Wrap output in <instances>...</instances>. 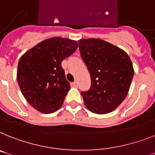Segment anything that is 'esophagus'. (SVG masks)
I'll list each match as a JSON object with an SVG mask.
<instances>
[{
    "label": "esophagus",
    "instance_id": "1",
    "mask_svg": "<svg viewBox=\"0 0 155 155\" xmlns=\"http://www.w3.org/2000/svg\"><path fill=\"white\" fill-rule=\"evenodd\" d=\"M72 85H74V87H78V82L77 81H74L72 83Z\"/></svg>",
    "mask_w": 155,
    "mask_h": 155
}]
</instances>
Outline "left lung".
Masks as SVG:
<instances>
[{
  "instance_id": "8db88e82",
  "label": "left lung",
  "mask_w": 155,
  "mask_h": 155,
  "mask_svg": "<svg viewBox=\"0 0 155 155\" xmlns=\"http://www.w3.org/2000/svg\"><path fill=\"white\" fill-rule=\"evenodd\" d=\"M79 50L91 77V86L81 92L86 108L93 113L106 114L126 98L134 69L128 54L100 39L78 41Z\"/></svg>"
}]
</instances>
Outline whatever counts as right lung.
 <instances>
[{
    "label": "right lung",
    "instance_id": "add662e5",
    "mask_svg": "<svg viewBox=\"0 0 155 155\" xmlns=\"http://www.w3.org/2000/svg\"><path fill=\"white\" fill-rule=\"evenodd\" d=\"M77 48L76 41L54 37L38 43L20 58L18 84L27 101L39 112L49 114L62 107L70 85L61 64Z\"/></svg>",
    "mask_w": 155,
    "mask_h": 155
}]
</instances>
